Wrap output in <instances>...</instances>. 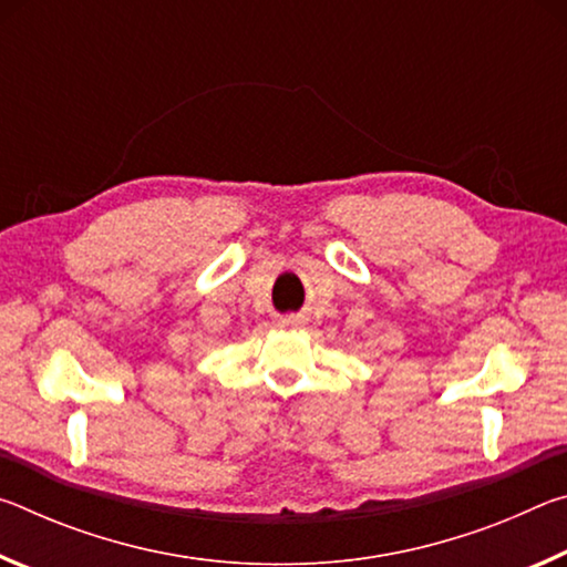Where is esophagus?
I'll list each match as a JSON object with an SVG mask.
<instances>
[{
  "label": "esophagus",
  "instance_id": "1",
  "mask_svg": "<svg viewBox=\"0 0 567 567\" xmlns=\"http://www.w3.org/2000/svg\"><path fill=\"white\" fill-rule=\"evenodd\" d=\"M300 322H302V315H285V318H280L282 328H297Z\"/></svg>",
  "mask_w": 567,
  "mask_h": 567
}]
</instances>
